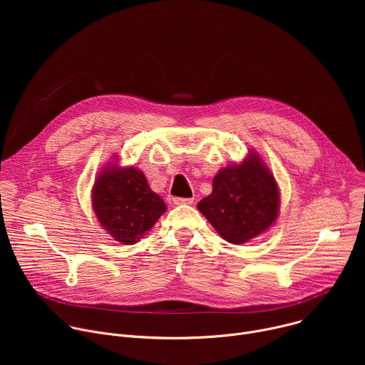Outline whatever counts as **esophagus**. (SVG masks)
I'll return each mask as SVG.
<instances>
[{
	"instance_id": "1",
	"label": "esophagus",
	"mask_w": 365,
	"mask_h": 365,
	"mask_svg": "<svg viewBox=\"0 0 365 365\" xmlns=\"http://www.w3.org/2000/svg\"><path fill=\"white\" fill-rule=\"evenodd\" d=\"M175 205H190L193 203L192 197H173Z\"/></svg>"
}]
</instances>
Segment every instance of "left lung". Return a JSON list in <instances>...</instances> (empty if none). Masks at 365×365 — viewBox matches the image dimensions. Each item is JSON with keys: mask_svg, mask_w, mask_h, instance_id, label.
Segmentation results:
<instances>
[{"mask_svg": "<svg viewBox=\"0 0 365 365\" xmlns=\"http://www.w3.org/2000/svg\"><path fill=\"white\" fill-rule=\"evenodd\" d=\"M212 187V193L197 203V210L231 244L247 242L264 232L279 215L277 183L255 153L221 170Z\"/></svg>", "mask_w": 365, "mask_h": 365, "instance_id": "left-lung-1", "label": "left lung"}]
</instances>
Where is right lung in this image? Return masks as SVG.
I'll list each match as a JSON object with an SVG mask.
<instances>
[{"label": "right lung", "mask_w": 365, "mask_h": 365, "mask_svg": "<svg viewBox=\"0 0 365 365\" xmlns=\"http://www.w3.org/2000/svg\"><path fill=\"white\" fill-rule=\"evenodd\" d=\"M92 205L99 224L117 241L135 244L166 212L143 172L134 168H106L96 178Z\"/></svg>", "instance_id": "right-lung-1"}]
</instances>
